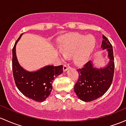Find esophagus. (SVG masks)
Returning a JSON list of instances; mask_svg holds the SVG:
<instances>
[{"label": "esophagus", "mask_w": 126, "mask_h": 126, "mask_svg": "<svg viewBox=\"0 0 126 126\" xmlns=\"http://www.w3.org/2000/svg\"><path fill=\"white\" fill-rule=\"evenodd\" d=\"M69 67L70 66L69 65H67V64H64V65L63 66V71L65 72V71H66Z\"/></svg>", "instance_id": "1"}]
</instances>
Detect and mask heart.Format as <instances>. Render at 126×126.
Segmentation results:
<instances>
[{
    "instance_id": "1",
    "label": "heart",
    "mask_w": 126,
    "mask_h": 126,
    "mask_svg": "<svg viewBox=\"0 0 126 126\" xmlns=\"http://www.w3.org/2000/svg\"><path fill=\"white\" fill-rule=\"evenodd\" d=\"M96 40L92 35L86 36L72 34L62 38L60 42V51L64 56L74 54V62L79 64L86 63L94 50Z\"/></svg>"
}]
</instances>
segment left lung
I'll list each match as a JSON object with an SVG mask.
<instances>
[{"instance_id": "obj_1", "label": "left lung", "mask_w": 126, "mask_h": 126, "mask_svg": "<svg viewBox=\"0 0 126 126\" xmlns=\"http://www.w3.org/2000/svg\"><path fill=\"white\" fill-rule=\"evenodd\" d=\"M101 47L106 49L110 62L104 68L94 67L91 61L84 66L78 69L79 79L74 86V92L81 100L92 101L104 95L112 83L114 74L115 63L113 47L109 40L103 35Z\"/></svg>"}]
</instances>
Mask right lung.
I'll return each instance as SVG.
<instances>
[{
    "label": "right lung",
    "mask_w": 126,
    "mask_h": 126,
    "mask_svg": "<svg viewBox=\"0 0 126 126\" xmlns=\"http://www.w3.org/2000/svg\"><path fill=\"white\" fill-rule=\"evenodd\" d=\"M22 34L17 40L13 48V74L18 89L25 96L35 101L43 102L52 91V81L63 72V66H47L35 72H28L20 66L16 46Z\"/></svg>",
    "instance_id": "add662e5"
}]
</instances>
